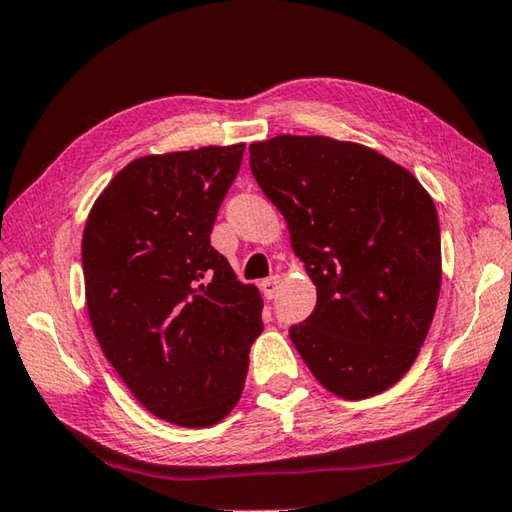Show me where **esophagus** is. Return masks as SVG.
<instances>
[{
	"label": "esophagus",
	"mask_w": 512,
	"mask_h": 512,
	"mask_svg": "<svg viewBox=\"0 0 512 512\" xmlns=\"http://www.w3.org/2000/svg\"><path fill=\"white\" fill-rule=\"evenodd\" d=\"M259 286H262V293H264L266 300H273L277 291H280V277H277V275L268 277V280H264Z\"/></svg>",
	"instance_id": "1"
}]
</instances>
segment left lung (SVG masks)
Wrapping results in <instances>:
<instances>
[{"instance_id":"obj_1","label":"left lung","mask_w":512,"mask_h":512,"mask_svg":"<svg viewBox=\"0 0 512 512\" xmlns=\"http://www.w3.org/2000/svg\"><path fill=\"white\" fill-rule=\"evenodd\" d=\"M250 170L318 288L313 313L288 329L295 349L340 398L385 392L414 365L439 302L430 194L383 154L327 136L253 143Z\"/></svg>"}]
</instances>
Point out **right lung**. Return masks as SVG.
<instances>
[{
  "mask_svg": "<svg viewBox=\"0 0 512 512\" xmlns=\"http://www.w3.org/2000/svg\"><path fill=\"white\" fill-rule=\"evenodd\" d=\"M244 143L150 154L123 167L89 212L82 271L98 345L145 410L181 427L237 405L262 295L210 232Z\"/></svg>",
  "mask_w": 512,
  "mask_h": 512,
  "instance_id": "add662e5",
  "label": "right lung"
}]
</instances>
